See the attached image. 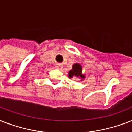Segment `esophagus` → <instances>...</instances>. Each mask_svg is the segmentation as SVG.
<instances>
[{"label": "esophagus", "mask_w": 132, "mask_h": 132, "mask_svg": "<svg viewBox=\"0 0 132 132\" xmlns=\"http://www.w3.org/2000/svg\"><path fill=\"white\" fill-rule=\"evenodd\" d=\"M56 67L57 69H61L63 68V66L61 65V64H57L56 65Z\"/></svg>", "instance_id": "obj_1"}]
</instances>
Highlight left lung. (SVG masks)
Listing matches in <instances>:
<instances>
[{
    "instance_id": "left-lung-1",
    "label": "left lung",
    "mask_w": 132,
    "mask_h": 132,
    "mask_svg": "<svg viewBox=\"0 0 132 132\" xmlns=\"http://www.w3.org/2000/svg\"><path fill=\"white\" fill-rule=\"evenodd\" d=\"M74 76L82 78L81 80L85 78V75L82 73V66L78 63H75L74 65H73L72 69L69 70V73H68V77L70 78L74 77Z\"/></svg>"
}]
</instances>
